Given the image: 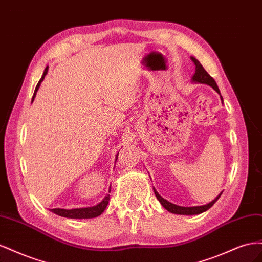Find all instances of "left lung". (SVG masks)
I'll return each instance as SVG.
<instances>
[{
	"label": "left lung",
	"mask_w": 262,
	"mask_h": 262,
	"mask_svg": "<svg viewBox=\"0 0 262 262\" xmlns=\"http://www.w3.org/2000/svg\"><path fill=\"white\" fill-rule=\"evenodd\" d=\"M190 59L192 60V62L194 63L195 66V71H194V74L192 75L191 77V81L194 82V83H200V84H207L209 86H211L212 89L214 91H216L220 96H221V93H220V90L219 87L216 85V82L214 81V78L212 76L209 75V73L207 72V71L204 70V68L201 66V63L198 61L195 58L193 57H190ZM221 100H223V97L221 96ZM154 189V192H155V195L157 198V200L161 202V204L163 205V207L169 211L170 213H173V214H180V215H195V214H200V213H203L207 210H209L212 205L215 203L217 201L219 198L221 196L222 192L215 198V199L212 200L210 203L208 204H204V205H200V207H180V205H177V204H173L169 201H167L166 199H164L163 196H161L160 194H158V192Z\"/></svg>",
	"instance_id": "8db88e82"
}]
</instances>
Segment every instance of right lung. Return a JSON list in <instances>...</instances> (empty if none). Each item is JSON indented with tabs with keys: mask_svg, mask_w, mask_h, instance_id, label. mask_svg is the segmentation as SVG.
Segmentation results:
<instances>
[{
	"mask_svg": "<svg viewBox=\"0 0 262 262\" xmlns=\"http://www.w3.org/2000/svg\"><path fill=\"white\" fill-rule=\"evenodd\" d=\"M48 69L49 67H47L43 71V74L40 78V81L38 82L37 86H36V90L34 93V96L31 101H34L35 97H36V94L39 90V87H40L41 82L45 80V77L48 73ZM118 155V154H117ZM117 161V158H116ZM109 192H110V189H109ZM110 200V194H107L104 199H102L99 203H97L96 205H94V207H89V208H78V209H71V210H67V209H51L50 211L53 212L54 214H57L59 216H63V217H68V219H93V217H97L99 216L100 214L104 212L107 208V205L109 203Z\"/></svg>",
	"mask_w": 262,
	"mask_h": 262,
	"instance_id": "1",
	"label": "right lung"
}]
</instances>
